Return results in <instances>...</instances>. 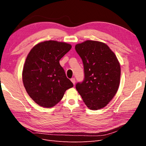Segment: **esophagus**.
I'll use <instances>...</instances> for the list:
<instances>
[{
    "label": "esophagus",
    "instance_id": "1",
    "mask_svg": "<svg viewBox=\"0 0 146 146\" xmlns=\"http://www.w3.org/2000/svg\"><path fill=\"white\" fill-rule=\"evenodd\" d=\"M70 80H71V82H72L74 85H75V83H76V79H75V78H72L70 79Z\"/></svg>",
    "mask_w": 146,
    "mask_h": 146
}]
</instances>
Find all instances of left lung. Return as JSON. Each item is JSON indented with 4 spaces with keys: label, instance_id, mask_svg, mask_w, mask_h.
Segmentation results:
<instances>
[{
    "label": "left lung",
    "instance_id": "8db88e82",
    "mask_svg": "<svg viewBox=\"0 0 146 146\" xmlns=\"http://www.w3.org/2000/svg\"><path fill=\"white\" fill-rule=\"evenodd\" d=\"M75 48L82 60L85 72V79L77 84L76 90L88 108H102L117 91L120 63L114 53L102 42L86 40Z\"/></svg>",
    "mask_w": 146,
    "mask_h": 146
}]
</instances>
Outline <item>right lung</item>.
Instances as JSON below:
<instances>
[{
    "mask_svg": "<svg viewBox=\"0 0 146 146\" xmlns=\"http://www.w3.org/2000/svg\"><path fill=\"white\" fill-rule=\"evenodd\" d=\"M72 46L64 42L45 41L35 45L26 58L23 82L29 96L38 105L52 108L73 87L59 61Z\"/></svg>",
    "mask_w": 146,
    "mask_h": 146,
    "instance_id": "right-lung-1",
    "label": "right lung"
}]
</instances>
